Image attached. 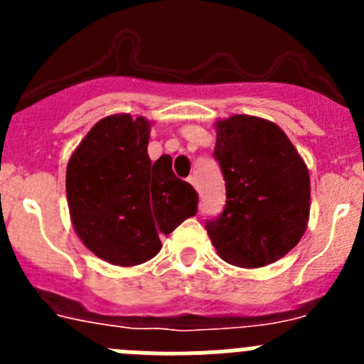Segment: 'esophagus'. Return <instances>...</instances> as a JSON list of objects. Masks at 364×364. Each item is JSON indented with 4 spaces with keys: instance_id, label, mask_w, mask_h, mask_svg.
<instances>
[{
    "instance_id": "obj_1",
    "label": "esophagus",
    "mask_w": 364,
    "mask_h": 364,
    "mask_svg": "<svg viewBox=\"0 0 364 364\" xmlns=\"http://www.w3.org/2000/svg\"><path fill=\"white\" fill-rule=\"evenodd\" d=\"M189 184L191 186H195V188H197V178H195V176H189Z\"/></svg>"
}]
</instances>
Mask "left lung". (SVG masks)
Returning <instances> with one entry per match:
<instances>
[{"label":"left lung","instance_id":"8db88e82","mask_svg":"<svg viewBox=\"0 0 364 364\" xmlns=\"http://www.w3.org/2000/svg\"><path fill=\"white\" fill-rule=\"evenodd\" d=\"M213 156L226 180V208L205 222L215 250L239 268L282 259L310 218V175L301 154L273 122L233 114L215 122Z\"/></svg>","mask_w":364,"mask_h":364}]
</instances>
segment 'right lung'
Instances as JSON below:
<instances>
[{
	"instance_id": "1",
	"label": "right lung",
	"mask_w": 364,
	"mask_h": 364,
	"mask_svg": "<svg viewBox=\"0 0 364 364\" xmlns=\"http://www.w3.org/2000/svg\"><path fill=\"white\" fill-rule=\"evenodd\" d=\"M151 124L125 112L102 118L67 164L74 231L96 257L114 266L153 259L162 247L159 235L197 215V191L176 178L171 156L151 162Z\"/></svg>"
}]
</instances>
